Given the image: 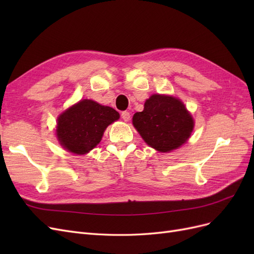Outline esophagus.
Wrapping results in <instances>:
<instances>
[{
    "label": "esophagus",
    "instance_id": "esophagus-1",
    "mask_svg": "<svg viewBox=\"0 0 254 254\" xmlns=\"http://www.w3.org/2000/svg\"><path fill=\"white\" fill-rule=\"evenodd\" d=\"M121 117L125 122H128L130 120V113L128 111H123L122 114H121Z\"/></svg>",
    "mask_w": 254,
    "mask_h": 254
}]
</instances>
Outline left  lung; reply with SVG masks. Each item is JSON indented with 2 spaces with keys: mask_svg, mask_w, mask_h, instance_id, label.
Wrapping results in <instances>:
<instances>
[{
  "mask_svg": "<svg viewBox=\"0 0 254 254\" xmlns=\"http://www.w3.org/2000/svg\"><path fill=\"white\" fill-rule=\"evenodd\" d=\"M132 124L145 143L161 152L180 147L194 129V120L180 99L161 94L146 99L144 110L134 113Z\"/></svg>",
  "mask_w": 254,
  "mask_h": 254,
  "instance_id": "obj_1",
  "label": "left lung"
}]
</instances>
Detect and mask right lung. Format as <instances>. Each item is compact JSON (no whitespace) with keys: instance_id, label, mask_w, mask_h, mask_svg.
Returning <instances> with one entry per match:
<instances>
[{"instance_id":"1","label":"right lung","mask_w":254,"mask_h":254,"mask_svg":"<svg viewBox=\"0 0 254 254\" xmlns=\"http://www.w3.org/2000/svg\"><path fill=\"white\" fill-rule=\"evenodd\" d=\"M119 119L120 113L111 107L82 99L58 117L57 139L67 151L84 155L101 142L106 128Z\"/></svg>"}]
</instances>
